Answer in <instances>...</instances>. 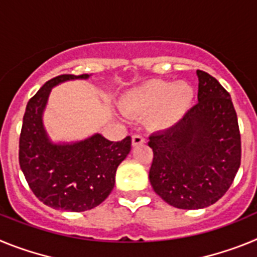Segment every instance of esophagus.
<instances>
[{
	"instance_id": "34e87169",
	"label": "esophagus",
	"mask_w": 257,
	"mask_h": 257,
	"mask_svg": "<svg viewBox=\"0 0 257 257\" xmlns=\"http://www.w3.org/2000/svg\"><path fill=\"white\" fill-rule=\"evenodd\" d=\"M145 143V139L142 135H134L133 136V147H138V145H143Z\"/></svg>"
}]
</instances>
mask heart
I'll return each mask as SVG.
<instances>
[{
  "label": "heart",
  "instance_id": "obj_1",
  "mask_svg": "<svg viewBox=\"0 0 257 257\" xmlns=\"http://www.w3.org/2000/svg\"><path fill=\"white\" fill-rule=\"evenodd\" d=\"M194 100V88L185 81H149L127 91L122 99L126 114L148 115L157 131L175 127L187 114Z\"/></svg>",
  "mask_w": 257,
  "mask_h": 257
}]
</instances>
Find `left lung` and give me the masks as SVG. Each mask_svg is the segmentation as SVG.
I'll return each instance as SVG.
<instances>
[{"mask_svg": "<svg viewBox=\"0 0 257 257\" xmlns=\"http://www.w3.org/2000/svg\"><path fill=\"white\" fill-rule=\"evenodd\" d=\"M198 103L178 124L149 138L154 192L181 210L219 201L240 165V134L230 95L216 78L197 70Z\"/></svg>", "mask_w": 257, "mask_h": 257, "instance_id": "obj_1", "label": "left lung"}]
</instances>
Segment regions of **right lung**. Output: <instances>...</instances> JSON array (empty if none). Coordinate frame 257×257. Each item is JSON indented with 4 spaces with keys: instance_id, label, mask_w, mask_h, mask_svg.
<instances>
[{
    "instance_id": "add662e5",
    "label": "right lung",
    "mask_w": 257,
    "mask_h": 257,
    "mask_svg": "<svg viewBox=\"0 0 257 257\" xmlns=\"http://www.w3.org/2000/svg\"><path fill=\"white\" fill-rule=\"evenodd\" d=\"M91 74H63L45 83L28 101L19 140V163L32 192L49 207L82 212L110 194L115 171L131 151V138L109 142L100 134L83 140L55 143L44 124L52 87Z\"/></svg>"
}]
</instances>
